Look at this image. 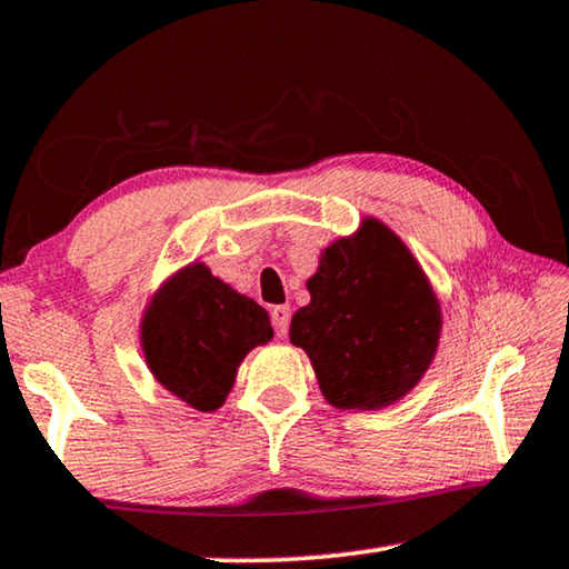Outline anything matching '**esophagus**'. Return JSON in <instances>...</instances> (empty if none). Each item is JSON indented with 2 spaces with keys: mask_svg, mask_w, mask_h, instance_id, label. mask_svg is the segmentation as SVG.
<instances>
[{
  "mask_svg": "<svg viewBox=\"0 0 569 569\" xmlns=\"http://www.w3.org/2000/svg\"><path fill=\"white\" fill-rule=\"evenodd\" d=\"M271 323L278 339H286L288 336V326H291V311L286 306H276L271 311Z\"/></svg>",
  "mask_w": 569,
  "mask_h": 569,
  "instance_id": "34e87169",
  "label": "esophagus"
}]
</instances>
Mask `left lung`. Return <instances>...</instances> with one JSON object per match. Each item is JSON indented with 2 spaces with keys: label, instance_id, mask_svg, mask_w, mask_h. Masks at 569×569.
Segmentation results:
<instances>
[{
  "label": "left lung",
  "instance_id": "8db88e82",
  "mask_svg": "<svg viewBox=\"0 0 569 569\" xmlns=\"http://www.w3.org/2000/svg\"><path fill=\"white\" fill-rule=\"evenodd\" d=\"M291 341L336 409H381L417 387L435 359L441 313L407 246L379 220L326 248L308 278Z\"/></svg>",
  "mask_w": 569,
  "mask_h": 569
}]
</instances>
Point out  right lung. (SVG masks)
I'll return each instance as SVG.
<instances>
[{
  "label": "right lung",
  "mask_w": 569,
  "mask_h": 569,
  "mask_svg": "<svg viewBox=\"0 0 569 569\" xmlns=\"http://www.w3.org/2000/svg\"><path fill=\"white\" fill-rule=\"evenodd\" d=\"M271 319L253 298L190 266L162 288L142 323L150 371L192 409L216 411L243 356L271 341Z\"/></svg>",
  "instance_id": "right-lung-1"
}]
</instances>
